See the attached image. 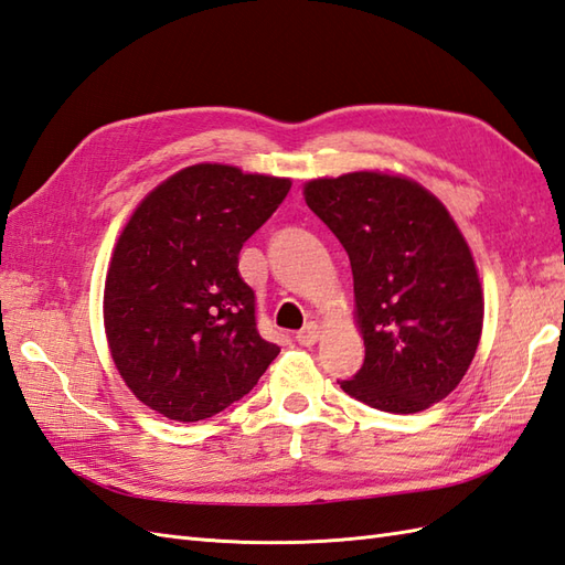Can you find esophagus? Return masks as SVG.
Listing matches in <instances>:
<instances>
[{"label": "esophagus", "mask_w": 565, "mask_h": 565, "mask_svg": "<svg viewBox=\"0 0 565 565\" xmlns=\"http://www.w3.org/2000/svg\"><path fill=\"white\" fill-rule=\"evenodd\" d=\"M317 339H320V327H317L315 322H308L306 327H302L298 334H296V341L300 345H315Z\"/></svg>", "instance_id": "1"}]
</instances>
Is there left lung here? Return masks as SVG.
<instances>
[{"mask_svg":"<svg viewBox=\"0 0 565 565\" xmlns=\"http://www.w3.org/2000/svg\"><path fill=\"white\" fill-rule=\"evenodd\" d=\"M308 207L349 253L365 363L339 382L384 413H420L466 377L484 300L466 238L420 183L353 171L306 183Z\"/></svg>","mask_w":565,"mask_h":565,"instance_id":"left-lung-1","label":"left lung"}]
</instances>
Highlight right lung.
Returning a JSON list of instances; mask_svg holds the SVG:
<instances>
[{
	"label": "right lung",
	"mask_w": 565,
	"mask_h": 565,
	"mask_svg": "<svg viewBox=\"0 0 565 565\" xmlns=\"http://www.w3.org/2000/svg\"><path fill=\"white\" fill-rule=\"evenodd\" d=\"M291 181L228 164L185 167L121 231L105 284V331L121 380L169 420L198 423L243 398L279 345L257 331L243 243Z\"/></svg>",
	"instance_id": "add662e5"
}]
</instances>
